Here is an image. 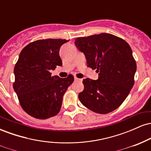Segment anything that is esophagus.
I'll return each instance as SVG.
<instances>
[{
	"instance_id": "obj_1",
	"label": "esophagus",
	"mask_w": 151,
	"mask_h": 151,
	"mask_svg": "<svg viewBox=\"0 0 151 151\" xmlns=\"http://www.w3.org/2000/svg\"><path fill=\"white\" fill-rule=\"evenodd\" d=\"M74 80L75 81H81V79H79V78H77V77H74Z\"/></svg>"
}]
</instances>
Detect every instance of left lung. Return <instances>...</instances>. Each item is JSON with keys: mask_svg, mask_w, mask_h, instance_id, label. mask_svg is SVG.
<instances>
[{"mask_svg": "<svg viewBox=\"0 0 151 151\" xmlns=\"http://www.w3.org/2000/svg\"><path fill=\"white\" fill-rule=\"evenodd\" d=\"M87 67L99 72L97 80L86 78L79 99L84 106L105 114L119 108L134 84L136 60L124 40L109 33L77 37L74 42Z\"/></svg>", "mask_w": 151, "mask_h": 151, "instance_id": "obj_1", "label": "left lung"}]
</instances>
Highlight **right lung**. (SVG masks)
<instances>
[{
	"label": "right lung",
	"mask_w": 151,
	"mask_h": 151,
	"mask_svg": "<svg viewBox=\"0 0 151 151\" xmlns=\"http://www.w3.org/2000/svg\"><path fill=\"white\" fill-rule=\"evenodd\" d=\"M69 40H38L20 52L15 65L13 89L20 104L31 116L46 119L61 109L64 93L74 81V77L52 76L50 70L62 65L60 48Z\"/></svg>",
	"instance_id": "right-lung-1"
}]
</instances>
